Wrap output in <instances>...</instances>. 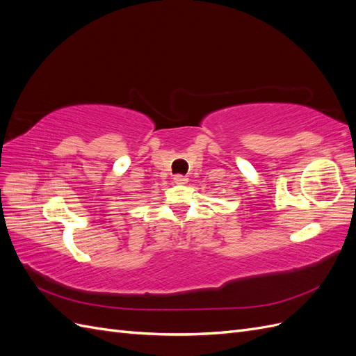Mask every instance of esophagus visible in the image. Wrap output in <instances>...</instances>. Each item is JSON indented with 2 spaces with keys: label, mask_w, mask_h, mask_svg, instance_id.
<instances>
[{
  "label": "esophagus",
  "mask_w": 356,
  "mask_h": 356,
  "mask_svg": "<svg viewBox=\"0 0 356 356\" xmlns=\"http://www.w3.org/2000/svg\"><path fill=\"white\" fill-rule=\"evenodd\" d=\"M174 181L177 182V184H184V182L187 181V177H184V175H175Z\"/></svg>",
  "instance_id": "1"
}]
</instances>
